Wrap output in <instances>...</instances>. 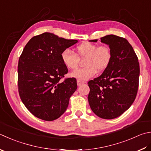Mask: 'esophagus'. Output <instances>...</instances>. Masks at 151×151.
<instances>
[{
	"instance_id": "esophagus-1",
	"label": "esophagus",
	"mask_w": 151,
	"mask_h": 151,
	"mask_svg": "<svg viewBox=\"0 0 151 151\" xmlns=\"http://www.w3.org/2000/svg\"><path fill=\"white\" fill-rule=\"evenodd\" d=\"M85 83V81H81V80H79V79H78V80H77V83H78V86H80V85H81L82 84H83Z\"/></svg>"
}]
</instances>
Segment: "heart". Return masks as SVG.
Instances as JSON below:
<instances>
[{
  "label": "heart",
  "mask_w": 151,
  "mask_h": 151,
  "mask_svg": "<svg viewBox=\"0 0 151 151\" xmlns=\"http://www.w3.org/2000/svg\"><path fill=\"white\" fill-rule=\"evenodd\" d=\"M79 57H85V66L73 71L71 76L85 81L95 76L97 70L102 71L109 66L112 59V51L107 45L98 46L92 42H85L77 47V53L70 49H64L61 53L62 62L70 70H74L78 67Z\"/></svg>",
  "instance_id": "obj_1"
}]
</instances>
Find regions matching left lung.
<instances>
[{
    "label": "left lung",
    "instance_id": "8db88e82",
    "mask_svg": "<svg viewBox=\"0 0 151 151\" xmlns=\"http://www.w3.org/2000/svg\"><path fill=\"white\" fill-rule=\"evenodd\" d=\"M101 39L109 45L112 59L100 76L88 82V101L96 116L110 120L121 116L134 102L140 69L137 56L127 39L114 35Z\"/></svg>",
    "mask_w": 151,
    "mask_h": 151
}]
</instances>
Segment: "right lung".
Returning a JSON list of instances; mask_svg holds the SVG:
<instances>
[{"label":"right lung","mask_w":151,"mask_h":151,"mask_svg":"<svg viewBox=\"0 0 151 151\" xmlns=\"http://www.w3.org/2000/svg\"><path fill=\"white\" fill-rule=\"evenodd\" d=\"M76 42L46 32L34 36L23 50L18 66L19 95L37 118L52 121L66 110L78 86L74 78L60 81L68 72L61 53Z\"/></svg>","instance_id":"add662e5"}]
</instances>
